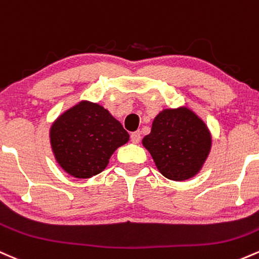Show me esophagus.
I'll use <instances>...</instances> for the list:
<instances>
[{"label": "esophagus", "instance_id": "34e87169", "mask_svg": "<svg viewBox=\"0 0 259 259\" xmlns=\"http://www.w3.org/2000/svg\"><path fill=\"white\" fill-rule=\"evenodd\" d=\"M130 139H132V143L139 144V143H140V140H141V133L140 132L132 133V135H130Z\"/></svg>", "mask_w": 259, "mask_h": 259}]
</instances>
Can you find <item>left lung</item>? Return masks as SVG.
<instances>
[{
	"mask_svg": "<svg viewBox=\"0 0 259 259\" xmlns=\"http://www.w3.org/2000/svg\"><path fill=\"white\" fill-rule=\"evenodd\" d=\"M211 144L208 125L186 106L161 110L153 119L151 133L143 139L161 175L176 182L201 171Z\"/></svg>",
	"mask_w": 259,
	"mask_h": 259,
	"instance_id": "left-lung-1",
	"label": "left lung"
}]
</instances>
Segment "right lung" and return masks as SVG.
Returning <instances> with one entry per match:
<instances>
[{"label": "right lung", "mask_w": 259, "mask_h": 259, "mask_svg": "<svg viewBox=\"0 0 259 259\" xmlns=\"http://www.w3.org/2000/svg\"><path fill=\"white\" fill-rule=\"evenodd\" d=\"M54 157L67 175L91 178L103 171L110 156L129 141L120 121L103 106L79 101L50 126Z\"/></svg>", "instance_id": "right-lung-1"}]
</instances>
